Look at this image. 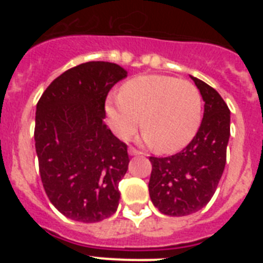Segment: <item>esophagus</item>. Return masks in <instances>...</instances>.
<instances>
[{
  "instance_id": "esophagus-1",
  "label": "esophagus",
  "mask_w": 263,
  "mask_h": 263,
  "mask_svg": "<svg viewBox=\"0 0 263 263\" xmlns=\"http://www.w3.org/2000/svg\"><path fill=\"white\" fill-rule=\"evenodd\" d=\"M129 154L130 155H141V154H143V153L139 152V150H137V148L133 147V146H130V147H129Z\"/></svg>"
}]
</instances>
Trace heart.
I'll use <instances>...</instances> for the list:
<instances>
[{"mask_svg": "<svg viewBox=\"0 0 263 263\" xmlns=\"http://www.w3.org/2000/svg\"><path fill=\"white\" fill-rule=\"evenodd\" d=\"M201 108L196 85L166 75L130 79L105 103L109 124L120 138L133 136L141 117L143 139L159 153L178 152L194 138Z\"/></svg>", "mask_w": 263, "mask_h": 263, "instance_id": "heart-1", "label": "heart"}]
</instances>
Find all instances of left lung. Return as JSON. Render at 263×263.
Returning a JSON list of instances; mask_svg holds the SVG:
<instances>
[{
	"label": "left lung",
	"instance_id": "left-lung-1",
	"mask_svg": "<svg viewBox=\"0 0 263 263\" xmlns=\"http://www.w3.org/2000/svg\"><path fill=\"white\" fill-rule=\"evenodd\" d=\"M204 100L200 127L182 152L150 157L148 194L159 212L187 216L210 203L224 173L231 136V110L216 89L192 78Z\"/></svg>",
	"mask_w": 263,
	"mask_h": 263
}]
</instances>
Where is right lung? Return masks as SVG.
Listing matches in <instances>:
<instances>
[{"instance_id":"obj_1","label":"right lung","mask_w":263,"mask_h":263,"mask_svg":"<svg viewBox=\"0 0 263 263\" xmlns=\"http://www.w3.org/2000/svg\"><path fill=\"white\" fill-rule=\"evenodd\" d=\"M126 75L115 63H83L55 79L36 104L43 188L53 206L76 221H101L117 211L118 183L130 159L104 118L109 90Z\"/></svg>"}]
</instances>
